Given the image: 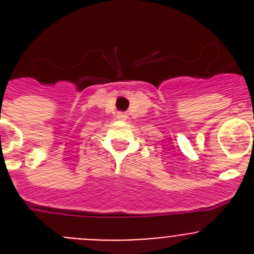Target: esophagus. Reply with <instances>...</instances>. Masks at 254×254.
<instances>
[{"label":"esophagus","instance_id":"esophagus-1","mask_svg":"<svg viewBox=\"0 0 254 254\" xmlns=\"http://www.w3.org/2000/svg\"><path fill=\"white\" fill-rule=\"evenodd\" d=\"M118 118H120V120H126V118H127V116H126L125 113H121V114H118Z\"/></svg>","mask_w":254,"mask_h":254}]
</instances>
